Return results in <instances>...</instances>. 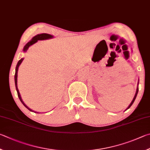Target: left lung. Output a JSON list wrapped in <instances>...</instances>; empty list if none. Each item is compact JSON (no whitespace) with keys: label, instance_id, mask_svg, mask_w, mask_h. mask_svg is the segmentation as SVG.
Wrapping results in <instances>:
<instances>
[{"label":"left lung","instance_id":"left-lung-1","mask_svg":"<svg viewBox=\"0 0 150 150\" xmlns=\"http://www.w3.org/2000/svg\"><path fill=\"white\" fill-rule=\"evenodd\" d=\"M138 83H139V82H138ZM138 87H137V90H136V94H135V96H134V98H133V99H132V102H131L130 103V104L129 105V106L128 107V108L127 109H129L130 107L132 106V105L133 104V103H134V101H135V99H136V96H137V94H138Z\"/></svg>","mask_w":150,"mask_h":150}]
</instances>
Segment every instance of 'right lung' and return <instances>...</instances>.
I'll return each instance as SVG.
<instances>
[{"mask_svg":"<svg viewBox=\"0 0 150 150\" xmlns=\"http://www.w3.org/2000/svg\"><path fill=\"white\" fill-rule=\"evenodd\" d=\"M53 38V36L50 35V34H47V33H41V34H38V35H37L35 36H34L33 38L31 39L30 41H29L28 43L25 45L24 46V47H23V51L25 52L27 51V50L28 49L29 47H30L31 45H32L33 44H34L35 43H36L37 41H38V40H44V39H51V38ZM23 58H22V59H21L18 62V64L16 65V72H15V76H14V80H15V86H16V91H17V93H18V98H19L20 101L22 102V104L24 105L26 108H27L28 110H30V111H32L33 112V110H31V109L29 108V107L26 105H25V103H23V101H22V98H21V96L20 94V92H19V90H18V86H17V78H18V68H19V66L20 65L21 63H22V62L23 61ZM37 112V113H39V112Z\"/></svg>","mask_w":150,"mask_h":150,"instance_id":"1","label":"right lung"}]
</instances>
